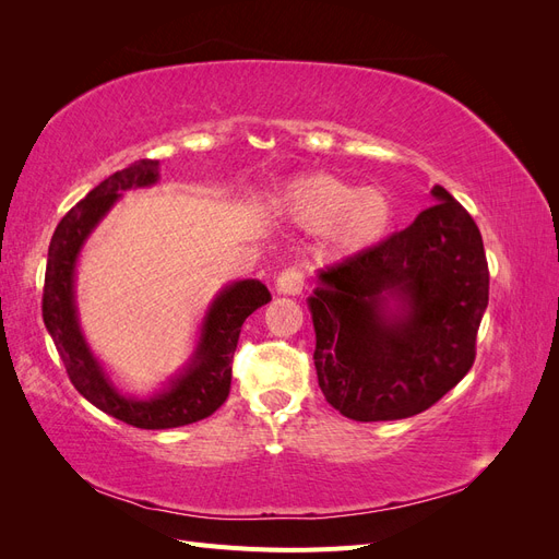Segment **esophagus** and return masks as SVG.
Returning a JSON list of instances; mask_svg holds the SVG:
<instances>
[{
  "instance_id": "obj_1",
  "label": "esophagus",
  "mask_w": 559,
  "mask_h": 559,
  "mask_svg": "<svg viewBox=\"0 0 559 559\" xmlns=\"http://www.w3.org/2000/svg\"><path fill=\"white\" fill-rule=\"evenodd\" d=\"M275 292L284 296H298L302 292V273L298 267H286L275 280Z\"/></svg>"
}]
</instances>
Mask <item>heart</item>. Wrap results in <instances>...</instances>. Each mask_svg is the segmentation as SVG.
I'll return each instance as SVG.
<instances>
[{
	"label": "heart",
	"instance_id": "heart-1",
	"mask_svg": "<svg viewBox=\"0 0 559 559\" xmlns=\"http://www.w3.org/2000/svg\"><path fill=\"white\" fill-rule=\"evenodd\" d=\"M280 212L300 228L319 230L329 257H357L378 247L394 226V200L380 186H354L329 173L292 179L277 195Z\"/></svg>",
	"mask_w": 559,
	"mask_h": 559
}]
</instances>
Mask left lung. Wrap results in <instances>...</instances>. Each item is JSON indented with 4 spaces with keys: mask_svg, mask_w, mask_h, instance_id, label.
Instances as JSON below:
<instances>
[{
    "mask_svg": "<svg viewBox=\"0 0 559 559\" xmlns=\"http://www.w3.org/2000/svg\"><path fill=\"white\" fill-rule=\"evenodd\" d=\"M431 195L408 228L321 270L308 298L319 386L349 419L427 411L476 359L489 298L483 238L443 186Z\"/></svg>",
    "mask_w": 559,
    "mask_h": 559,
    "instance_id": "obj_1",
    "label": "left lung"
}]
</instances>
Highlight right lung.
<instances>
[{"instance_id": "add662e5", "label": "right lung", "mask_w": 559, "mask_h": 559, "mask_svg": "<svg viewBox=\"0 0 559 559\" xmlns=\"http://www.w3.org/2000/svg\"><path fill=\"white\" fill-rule=\"evenodd\" d=\"M158 160H138L118 170L62 216L48 247L44 280V324L56 343L76 392L95 408L138 429H175L210 417L228 399L233 354L245 319L270 300L259 280L226 284L202 317L195 349L175 378L146 399L118 392L105 366L93 354L79 324L76 261L97 224L126 191L146 189L160 179Z\"/></svg>"}]
</instances>
